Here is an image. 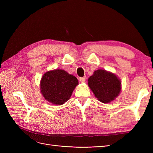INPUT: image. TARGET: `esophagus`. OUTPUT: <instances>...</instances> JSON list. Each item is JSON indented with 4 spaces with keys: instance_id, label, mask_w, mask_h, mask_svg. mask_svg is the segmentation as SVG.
Segmentation results:
<instances>
[{
    "instance_id": "34e87169",
    "label": "esophagus",
    "mask_w": 153,
    "mask_h": 153,
    "mask_svg": "<svg viewBox=\"0 0 153 153\" xmlns=\"http://www.w3.org/2000/svg\"><path fill=\"white\" fill-rule=\"evenodd\" d=\"M85 76H84V77H81V78H80V82H82V83H84V82H85Z\"/></svg>"
}]
</instances>
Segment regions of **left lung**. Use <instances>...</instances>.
<instances>
[{
	"label": "left lung",
	"mask_w": 153,
	"mask_h": 153,
	"mask_svg": "<svg viewBox=\"0 0 153 153\" xmlns=\"http://www.w3.org/2000/svg\"><path fill=\"white\" fill-rule=\"evenodd\" d=\"M88 85L96 98L107 103L119 96L121 91V82L115 74L104 69H98L88 79Z\"/></svg>",
	"instance_id": "8db88e82"
}]
</instances>
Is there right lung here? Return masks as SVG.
<instances>
[{
  "label": "right lung",
  "instance_id": "1",
  "mask_svg": "<svg viewBox=\"0 0 153 153\" xmlns=\"http://www.w3.org/2000/svg\"><path fill=\"white\" fill-rule=\"evenodd\" d=\"M78 84L77 78L62 69L47 71L41 78V92L50 103L61 105L70 98Z\"/></svg>",
  "mask_w": 153,
  "mask_h": 153
}]
</instances>
